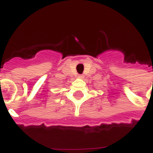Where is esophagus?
Here are the masks:
<instances>
[{
  "mask_svg": "<svg viewBox=\"0 0 153 153\" xmlns=\"http://www.w3.org/2000/svg\"><path fill=\"white\" fill-rule=\"evenodd\" d=\"M78 78H83V75H78Z\"/></svg>",
  "mask_w": 153,
  "mask_h": 153,
  "instance_id": "1",
  "label": "esophagus"
}]
</instances>
